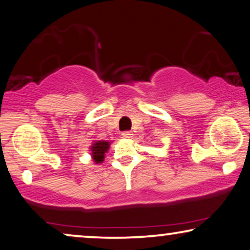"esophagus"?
Here are the masks:
<instances>
[{"mask_svg":"<svg viewBox=\"0 0 250 250\" xmlns=\"http://www.w3.org/2000/svg\"><path fill=\"white\" fill-rule=\"evenodd\" d=\"M132 135H133V133L129 132V131H125V132L122 133V136H123V138H125V139L132 138Z\"/></svg>","mask_w":250,"mask_h":250,"instance_id":"esophagus-1","label":"esophagus"}]
</instances>
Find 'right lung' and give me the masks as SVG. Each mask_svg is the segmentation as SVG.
<instances>
[{"label":"right lung","mask_w":250,"mask_h":250,"mask_svg":"<svg viewBox=\"0 0 250 250\" xmlns=\"http://www.w3.org/2000/svg\"><path fill=\"white\" fill-rule=\"evenodd\" d=\"M109 146H110V143L104 141V140H102V141H95L93 145L91 146V155L93 157L95 164L104 162V153L108 151Z\"/></svg>","instance_id":"obj_1"}]
</instances>
